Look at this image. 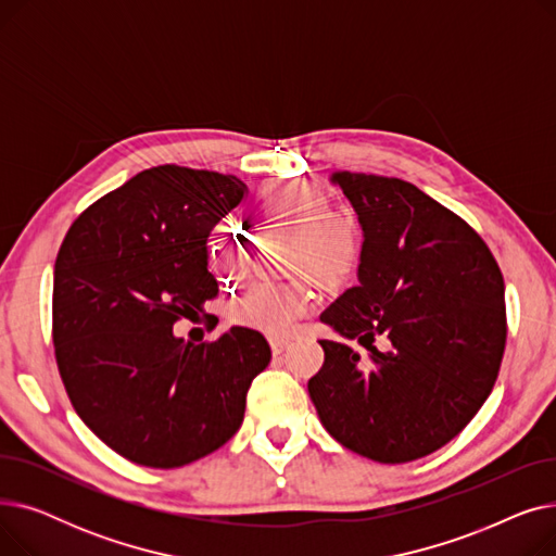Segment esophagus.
<instances>
[{"label": "esophagus", "mask_w": 556, "mask_h": 556, "mask_svg": "<svg viewBox=\"0 0 556 556\" xmlns=\"http://www.w3.org/2000/svg\"><path fill=\"white\" fill-rule=\"evenodd\" d=\"M286 346H288V340H283V338H270V349H273V354H281Z\"/></svg>", "instance_id": "34e87169"}]
</instances>
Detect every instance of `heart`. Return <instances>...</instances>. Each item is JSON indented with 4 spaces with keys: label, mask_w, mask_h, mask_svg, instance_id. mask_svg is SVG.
<instances>
[{
    "label": "heart",
    "mask_w": 556,
    "mask_h": 556,
    "mask_svg": "<svg viewBox=\"0 0 556 556\" xmlns=\"http://www.w3.org/2000/svg\"><path fill=\"white\" fill-rule=\"evenodd\" d=\"M254 214L273 227L293 231L290 268L319 283H336L356 268L361 227L352 214L331 210L329 195L302 180H270L254 198ZM210 266L225 279L245 270V241L239 229L218 227L207 241ZM315 295L306 279L250 286L231 304V319L268 336H286L313 308Z\"/></svg>",
    "instance_id": "b5f03b06"
}]
</instances>
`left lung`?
<instances>
[{
  "label": "left lung",
  "mask_w": 556,
  "mask_h": 556,
  "mask_svg": "<svg viewBox=\"0 0 556 556\" xmlns=\"http://www.w3.org/2000/svg\"><path fill=\"white\" fill-rule=\"evenodd\" d=\"M358 216V286L319 319L361 354L319 340L325 365L308 381L319 421L344 448L383 464L448 444L498 378L507 319L505 281L486 243L410 182L331 173ZM376 334L391 349L378 353Z\"/></svg>",
  "instance_id": "obj_1"
}]
</instances>
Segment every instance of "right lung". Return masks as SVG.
I'll list each match as a JSON object with an SVG mask.
<instances>
[{
  "label": "right lung",
  "instance_id": "1",
  "mask_svg": "<svg viewBox=\"0 0 556 556\" xmlns=\"http://www.w3.org/2000/svg\"><path fill=\"white\" fill-rule=\"evenodd\" d=\"M237 175L153 166L87 207L53 266V344L74 410L126 459L175 469L220 448L268 367L258 331L173 333L218 295L212 229L245 198Z\"/></svg>",
  "mask_w": 556,
  "mask_h": 556
}]
</instances>
